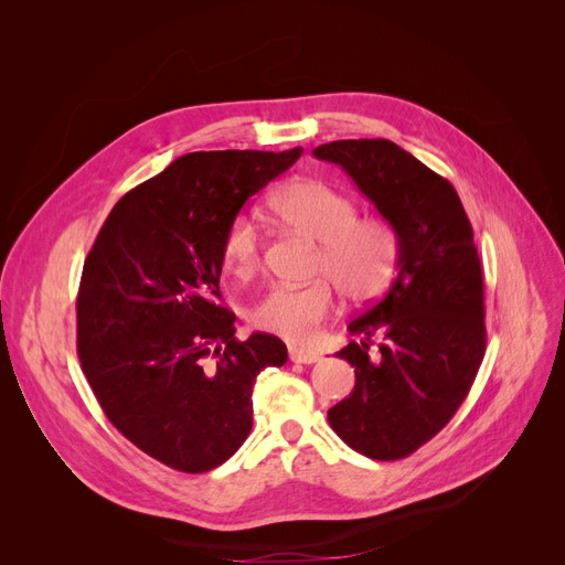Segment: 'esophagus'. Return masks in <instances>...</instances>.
Instances as JSON below:
<instances>
[{"label": "esophagus", "mask_w": 565, "mask_h": 565, "mask_svg": "<svg viewBox=\"0 0 565 565\" xmlns=\"http://www.w3.org/2000/svg\"><path fill=\"white\" fill-rule=\"evenodd\" d=\"M288 354H290V362H298V364H316L320 360V354L316 350L298 348V345H290Z\"/></svg>", "instance_id": "1"}]
</instances>
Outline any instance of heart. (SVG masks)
Here are the masks:
<instances>
[{"mask_svg":"<svg viewBox=\"0 0 565 565\" xmlns=\"http://www.w3.org/2000/svg\"><path fill=\"white\" fill-rule=\"evenodd\" d=\"M275 213L295 231L320 243L318 275L330 277L350 300H371L390 284L398 265L401 241L382 217H354V203L322 181H298L273 201ZM222 256L228 270L247 279L263 258V235L252 215L231 220ZM334 311L330 281L302 288L275 286L252 309V322L267 334L307 343L318 324Z\"/></svg>","mask_w":565,"mask_h":565,"instance_id":"b5f03b06","label":"heart"}]
</instances>
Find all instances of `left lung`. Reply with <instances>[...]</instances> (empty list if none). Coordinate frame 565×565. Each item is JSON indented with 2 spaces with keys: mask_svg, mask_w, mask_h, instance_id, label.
<instances>
[{
  "mask_svg": "<svg viewBox=\"0 0 565 565\" xmlns=\"http://www.w3.org/2000/svg\"><path fill=\"white\" fill-rule=\"evenodd\" d=\"M313 156L339 164L401 241L390 290L348 324L360 339L337 354L354 366V390L328 412L350 449L398 460L451 422L483 362L473 231L447 178L390 139L330 141Z\"/></svg>",
  "mask_w": 565,
  "mask_h": 565,
  "instance_id": "8db88e82",
  "label": "left lung"
}]
</instances>
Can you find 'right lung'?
<instances>
[{
    "label": "right lung",
    "instance_id": "right-lung-1",
    "mask_svg": "<svg viewBox=\"0 0 565 565\" xmlns=\"http://www.w3.org/2000/svg\"><path fill=\"white\" fill-rule=\"evenodd\" d=\"M300 156V146L181 156L111 207L84 260L82 371L107 419L167 467L226 462L252 430L256 375L288 360L273 334L237 341L217 300L231 220Z\"/></svg>",
    "mask_w": 565,
    "mask_h": 565
}]
</instances>
